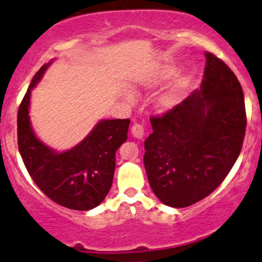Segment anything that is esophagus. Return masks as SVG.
<instances>
[{"mask_svg":"<svg viewBox=\"0 0 262 262\" xmlns=\"http://www.w3.org/2000/svg\"><path fill=\"white\" fill-rule=\"evenodd\" d=\"M131 132H132V136L136 137V138H140V140H141V138H142L143 135H144V128H143L142 125L134 124V125H132V127H131Z\"/></svg>","mask_w":262,"mask_h":262,"instance_id":"esophagus-1","label":"esophagus"}]
</instances>
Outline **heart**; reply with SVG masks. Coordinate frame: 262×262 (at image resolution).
<instances>
[{
  "label": "heart",
  "mask_w": 262,
  "mask_h": 262,
  "mask_svg": "<svg viewBox=\"0 0 262 262\" xmlns=\"http://www.w3.org/2000/svg\"><path fill=\"white\" fill-rule=\"evenodd\" d=\"M177 73V71L171 67H167V69H162L157 73L153 75L144 76L142 78H140L136 83V87L143 88V89H153L158 87L162 82H164L165 79L170 78L171 76H174ZM187 79H180L171 87L169 91L163 93L161 97L158 98V105L162 110L167 112V110L173 109V107L178 106L180 104V101L183 100L184 94L187 88ZM125 98L128 101H134V95L131 93H126Z\"/></svg>",
  "instance_id": "b5f03b06"
}]
</instances>
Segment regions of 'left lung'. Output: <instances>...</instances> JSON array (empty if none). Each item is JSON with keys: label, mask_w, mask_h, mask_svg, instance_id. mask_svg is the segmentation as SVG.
I'll list each match as a JSON object with an SVG mask.
<instances>
[{"label": "left lung", "mask_w": 262, "mask_h": 262, "mask_svg": "<svg viewBox=\"0 0 262 262\" xmlns=\"http://www.w3.org/2000/svg\"><path fill=\"white\" fill-rule=\"evenodd\" d=\"M201 89L163 115L152 116L143 163L153 192L183 208L201 201L226 179L247 128L244 93L233 71L206 52Z\"/></svg>", "instance_id": "8db88e82"}]
</instances>
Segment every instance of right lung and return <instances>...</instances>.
I'll use <instances>...</instances> for the list:
<instances>
[{
	"instance_id": "add662e5",
	"label": "right lung",
	"mask_w": 262,
	"mask_h": 262,
	"mask_svg": "<svg viewBox=\"0 0 262 262\" xmlns=\"http://www.w3.org/2000/svg\"><path fill=\"white\" fill-rule=\"evenodd\" d=\"M50 63L34 76L17 115L18 148L34 183L56 204L88 211L109 192L115 170V153L127 140L130 119L103 120L72 149L57 153L36 138L29 120L30 91Z\"/></svg>"
}]
</instances>
